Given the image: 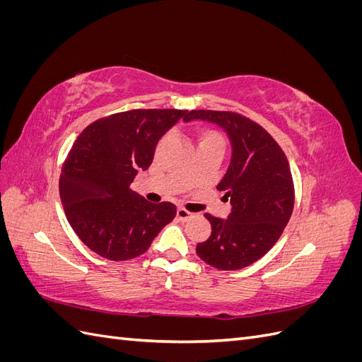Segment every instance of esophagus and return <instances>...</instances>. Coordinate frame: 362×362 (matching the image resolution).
Here are the masks:
<instances>
[{
  "instance_id": "1",
  "label": "esophagus",
  "mask_w": 362,
  "mask_h": 362,
  "mask_svg": "<svg viewBox=\"0 0 362 362\" xmlns=\"http://www.w3.org/2000/svg\"><path fill=\"white\" fill-rule=\"evenodd\" d=\"M177 216L181 218V221H189V218H190V217H193L194 214H193V213H190L189 210H185V208L180 206L178 210H177Z\"/></svg>"
}]
</instances>
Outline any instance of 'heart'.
Instances as JSON below:
<instances>
[{
	"instance_id": "obj_1",
	"label": "heart",
	"mask_w": 362,
	"mask_h": 362,
	"mask_svg": "<svg viewBox=\"0 0 362 362\" xmlns=\"http://www.w3.org/2000/svg\"><path fill=\"white\" fill-rule=\"evenodd\" d=\"M198 141L201 145H210V144H223L222 134L213 128H199L198 129Z\"/></svg>"
}]
</instances>
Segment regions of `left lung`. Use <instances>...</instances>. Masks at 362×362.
Returning <instances> with one entry per match:
<instances>
[{"mask_svg":"<svg viewBox=\"0 0 362 362\" xmlns=\"http://www.w3.org/2000/svg\"><path fill=\"white\" fill-rule=\"evenodd\" d=\"M208 120L222 127L233 156L217 190L231 202L228 218L211 214V234L196 245V254L218 270H238L264 257L287 226L294 206L288 160L267 131L235 112L192 110L185 122Z\"/></svg>","mask_w":362,"mask_h":362,"instance_id":"obj_1","label":"left lung"}]
</instances>
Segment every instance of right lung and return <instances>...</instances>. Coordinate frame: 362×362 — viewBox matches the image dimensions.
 <instances>
[{
  "label": "right lung",
  "mask_w": 362,
  "mask_h": 362,
  "mask_svg": "<svg viewBox=\"0 0 362 362\" xmlns=\"http://www.w3.org/2000/svg\"><path fill=\"white\" fill-rule=\"evenodd\" d=\"M187 116L177 108H139L98 119L76 137L62 168L60 199L75 234L95 254L136 258L173 221L172 202H148L129 184L151 166L161 136Z\"/></svg>",
  "instance_id": "right-lung-1"
}]
</instances>
